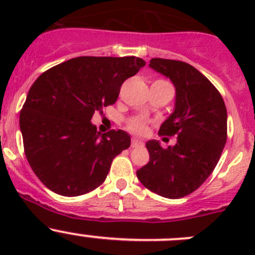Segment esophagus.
Listing matches in <instances>:
<instances>
[{"label":"esophagus","mask_w":255,"mask_h":255,"mask_svg":"<svg viewBox=\"0 0 255 255\" xmlns=\"http://www.w3.org/2000/svg\"><path fill=\"white\" fill-rule=\"evenodd\" d=\"M142 142H140L139 139H135V138H133L132 139V148H135V146H140L142 145Z\"/></svg>","instance_id":"esophagus-1"}]
</instances>
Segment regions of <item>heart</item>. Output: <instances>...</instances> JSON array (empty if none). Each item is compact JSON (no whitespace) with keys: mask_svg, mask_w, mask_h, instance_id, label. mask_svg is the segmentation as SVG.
Masks as SVG:
<instances>
[{"mask_svg":"<svg viewBox=\"0 0 255 255\" xmlns=\"http://www.w3.org/2000/svg\"><path fill=\"white\" fill-rule=\"evenodd\" d=\"M128 127H129V129L134 130V132L143 133L144 129H145V120L142 117L132 118V120L128 122Z\"/></svg>","mask_w":255,"mask_h":255,"instance_id":"1","label":"heart"}]
</instances>
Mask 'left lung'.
Masks as SVG:
<instances>
[{
  "mask_svg": "<svg viewBox=\"0 0 255 255\" xmlns=\"http://www.w3.org/2000/svg\"><path fill=\"white\" fill-rule=\"evenodd\" d=\"M149 68L175 87L174 111L159 133L177 139L166 149L159 140H148L149 161L137 177L150 191L180 199L199 189L217 165L227 140V110L216 87L190 64L154 58Z\"/></svg>",
  "mask_w": 255,
  "mask_h": 255,
  "instance_id": "obj_1",
  "label": "left lung"
}]
</instances>
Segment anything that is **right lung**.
Instances as JSON below:
<instances>
[{
  "mask_svg": "<svg viewBox=\"0 0 255 255\" xmlns=\"http://www.w3.org/2000/svg\"><path fill=\"white\" fill-rule=\"evenodd\" d=\"M144 65L135 56H80L35 80L19 128L28 163L49 190L73 197L105 181L113 158L129 148L130 137L121 129L102 134L92 116L115 104L123 81Z\"/></svg>",
  "mask_w": 255,
  "mask_h": 255,
  "instance_id": "obj_1",
  "label": "right lung"
}]
</instances>
